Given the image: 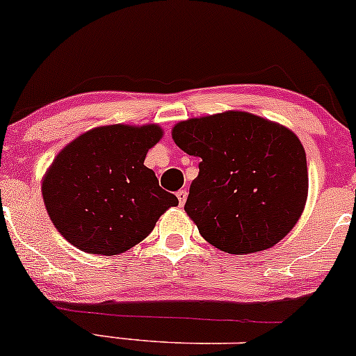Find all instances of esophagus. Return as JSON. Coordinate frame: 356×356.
Masks as SVG:
<instances>
[{
	"mask_svg": "<svg viewBox=\"0 0 356 356\" xmlns=\"http://www.w3.org/2000/svg\"><path fill=\"white\" fill-rule=\"evenodd\" d=\"M177 199H179V204H181V205L186 204V200H187V191H186V189L179 191V192H177Z\"/></svg>",
	"mask_w": 356,
	"mask_h": 356,
	"instance_id": "obj_1",
	"label": "esophagus"
}]
</instances>
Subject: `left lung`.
<instances>
[{
    "mask_svg": "<svg viewBox=\"0 0 356 356\" xmlns=\"http://www.w3.org/2000/svg\"><path fill=\"white\" fill-rule=\"evenodd\" d=\"M174 143L199 157L186 212L202 237L227 254L280 242L308 195L305 149L280 124L242 111L177 122Z\"/></svg>",
    "mask_w": 356,
    "mask_h": 356,
    "instance_id": "8db88e82",
    "label": "left lung"
}]
</instances>
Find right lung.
<instances>
[{
    "instance_id": "1",
    "label": "right lung",
    "mask_w": 356,
    "mask_h": 356,
    "mask_svg": "<svg viewBox=\"0 0 356 356\" xmlns=\"http://www.w3.org/2000/svg\"><path fill=\"white\" fill-rule=\"evenodd\" d=\"M162 134L157 124L94 127L54 157L42 177V200L71 245L88 254H122L179 204L144 165Z\"/></svg>"
}]
</instances>
